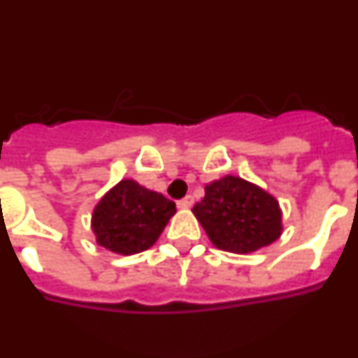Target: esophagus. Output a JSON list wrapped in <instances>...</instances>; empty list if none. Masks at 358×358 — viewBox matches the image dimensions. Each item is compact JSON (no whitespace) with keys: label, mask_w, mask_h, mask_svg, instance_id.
<instances>
[{"label":"esophagus","mask_w":358,"mask_h":358,"mask_svg":"<svg viewBox=\"0 0 358 358\" xmlns=\"http://www.w3.org/2000/svg\"><path fill=\"white\" fill-rule=\"evenodd\" d=\"M192 204H194V197H192V195H186L181 201H177V206L179 208H189Z\"/></svg>","instance_id":"obj_1"}]
</instances>
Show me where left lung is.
Returning <instances> with one entry per match:
<instances>
[{"label":"left lung","instance_id":"1","mask_svg":"<svg viewBox=\"0 0 358 358\" xmlns=\"http://www.w3.org/2000/svg\"><path fill=\"white\" fill-rule=\"evenodd\" d=\"M215 248L229 252H252L281 235L278 201L240 177L227 176L204 188L194 206Z\"/></svg>","mask_w":358,"mask_h":358}]
</instances>
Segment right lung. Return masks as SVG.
Listing matches in <instances>:
<instances>
[{
	"instance_id": "right-lung-1",
	"label": "right lung",
	"mask_w": 358,
	"mask_h": 358,
	"mask_svg": "<svg viewBox=\"0 0 358 358\" xmlns=\"http://www.w3.org/2000/svg\"><path fill=\"white\" fill-rule=\"evenodd\" d=\"M173 213L176 202L125 179L94 208L93 231L102 248L136 255L154 245Z\"/></svg>"
}]
</instances>
